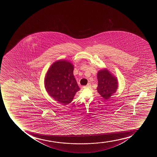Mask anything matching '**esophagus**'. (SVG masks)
Wrapping results in <instances>:
<instances>
[{"label": "esophagus", "instance_id": "1", "mask_svg": "<svg viewBox=\"0 0 157 157\" xmlns=\"http://www.w3.org/2000/svg\"><path fill=\"white\" fill-rule=\"evenodd\" d=\"M90 83H88L86 86H85L83 87V88H88V87H90Z\"/></svg>", "mask_w": 157, "mask_h": 157}]
</instances>
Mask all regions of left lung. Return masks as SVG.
Segmentation results:
<instances>
[{
  "instance_id": "obj_1",
  "label": "left lung",
  "mask_w": 157,
  "mask_h": 157,
  "mask_svg": "<svg viewBox=\"0 0 157 157\" xmlns=\"http://www.w3.org/2000/svg\"><path fill=\"white\" fill-rule=\"evenodd\" d=\"M97 77L98 80V92L104 99H109L117 89V79L106 69L99 71Z\"/></svg>"
}]
</instances>
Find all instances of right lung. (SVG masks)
Listing matches in <instances>:
<instances>
[{"instance_id": "right-lung-1", "label": "right lung", "mask_w": 157, "mask_h": 157, "mask_svg": "<svg viewBox=\"0 0 157 157\" xmlns=\"http://www.w3.org/2000/svg\"><path fill=\"white\" fill-rule=\"evenodd\" d=\"M73 65L65 60L54 63L48 71L45 87L58 103L68 105L80 88L73 75Z\"/></svg>"}]
</instances>
